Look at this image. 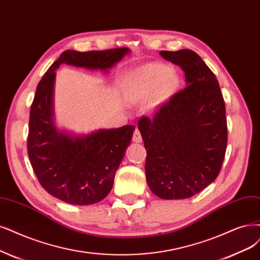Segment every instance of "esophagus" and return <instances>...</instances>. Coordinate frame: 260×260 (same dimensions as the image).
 I'll return each instance as SVG.
<instances>
[{"instance_id": "34e87169", "label": "esophagus", "mask_w": 260, "mask_h": 260, "mask_svg": "<svg viewBox=\"0 0 260 260\" xmlns=\"http://www.w3.org/2000/svg\"><path fill=\"white\" fill-rule=\"evenodd\" d=\"M133 141L134 142H142V136H141V133L139 132L138 128H135L133 134Z\"/></svg>"}]
</instances>
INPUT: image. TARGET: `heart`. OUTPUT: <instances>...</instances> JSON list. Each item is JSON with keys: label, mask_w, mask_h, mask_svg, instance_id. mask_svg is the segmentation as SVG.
Listing matches in <instances>:
<instances>
[{"label": "heart", "mask_w": 260, "mask_h": 260, "mask_svg": "<svg viewBox=\"0 0 260 260\" xmlns=\"http://www.w3.org/2000/svg\"><path fill=\"white\" fill-rule=\"evenodd\" d=\"M170 67L155 63L141 69L134 77V85L140 95H150L159 85L160 91H168L176 82L175 74Z\"/></svg>", "instance_id": "b5f03b06"}]
</instances>
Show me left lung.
Masks as SVG:
<instances>
[{"label":"left lung","mask_w":260,"mask_h":260,"mask_svg":"<svg viewBox=\"0 0 260 260\" xmlns=\"http://www.w3.org/2000/svg\"><path fill=\"white\" fill-rule=\"evenodd\" d=\"M183 70L186 86L138 128L147 150L146 178L161 199L198 194L216 179L227 147L223 94L215 75L194 51H160Z\"/></svg>","instance_id":"left-lung-1"}]
</instances>
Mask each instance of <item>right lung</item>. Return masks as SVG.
<instances>
[{"mask_svg": "<svg viewBox=\"0 0 260 260\" xmlns=\"http://www.w3.org/2000/svg\"><path fill=\"white\" fill-rule=\"evenodd\" d=\"M129 51L125 47L86 52L66 50L37 84L28 121L27 155L41 185L64 203L93 205L110 193L135 126L99 129L83 136L60 132L53 122L55 71L65 63L108 72Z\"/></svg>", "mask_w": 260, "mask_h": 260, "instance_id": "add662e5", "label": "right lung"}]
</instances>
